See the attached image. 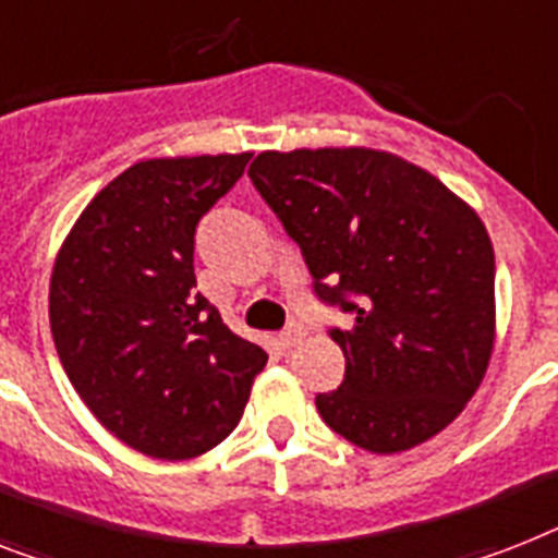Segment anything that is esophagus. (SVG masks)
<instances>
[{
	"label": "esophagus",
	"instance_id": "34e87169",
	"mask_svg": "<svg viewBox=\"0 0 558 558\" xmlns=\"http://www.w3.org/2000/svg\"><path fill=\"white\" fill-rule=\"evenodd\" d=\"M303 326H298V324H292L287 329V332H280V347H283V350H292V347H298V343L303 341Z\"/></svg>",
	"mask_w": 558,
	"mask_h": 558
}]
</instances>
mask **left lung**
Segmentation results:
<instances>
[{
	"label": "left lung",
	"instance_id": "8db88e82",
	"mask_svg": "<svg viewBox=\"0 0 558 558\" xmlns=\"http://www.w3.org/2000/svg\"><path fill=\"white\" fill-rule=\"evenodd\" d=\"M248 177L324 303L343 384L315 398L329 427L369 452H404L459 418L496 341V255L475 208L415 162L378 148L264 151Z\"/></svg>",
	"mask_w": 558,
	"mask_h": 558
}]
</instances>
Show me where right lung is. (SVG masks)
Listing matches in <instances>:
<instances>
[{
	"instance_id": "obj_1",
	"label": "right lung",
	"mask_w": 558,
	"mask_h": 558,
	"mask_svg": "<svg viewBox=\"0 0 558 558\" xmlns=\"http://www.w3.org/2000/svg\"><path fill=\"white\" fill-rule=\"evenodd\" d=\"M248 157L134 162L59 246L48 294L59 361L99 424L151 459H197L223 441L269 357L194 278V229Z\"/></svg>"
}]
</instances>
